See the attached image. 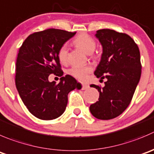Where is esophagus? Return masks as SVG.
I'll return each instance as SVG.
<instances>
[{"mask_svg": "<svg viewBox=\"0 0 154 154\" xmlns=\"http://www.w3.org/2000/svg\"><path fill=\"white\" fill-rule=\"evenodd\" d=\"M81 86H82V89H83V90H85V89H87L89 87V85L86 84V83H82Z\"/></svg>", "mask_w": 154, "mask_h": 154, "instance_id": "34e87169", "label": "esophagus"}]
</instances>
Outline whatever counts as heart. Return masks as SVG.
<instances>
[{
  "label": "heart",
  "instance_id": "1",
  "mask_svg": "<svg viewBox=\"0 0 154 154\" xmlns=\"http://www.w3.org/2000/svg\"><path fill=\"white\" fill-rule=\"evenodd\" d=\"M74 44L77 47L83 50L85 53L91 54L94 51L96 46L95 40L87 34H80L74 38ZM57 57L62 64L68 62V48L66 45H62L57 53ZM89 65H75L69 70V74L79 80H85L87 75L92 71Z\"/></svg>",
  "mask_w": 154,
  "mask_h": 154
}]
</instances>
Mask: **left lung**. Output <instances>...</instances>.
Masks as SVG:
<instances>
[{"mask_svg": "<svg viewBox=\"0 0 154 154\" xmlns=\"http://www.w3.org/2000/svg\"><path fill=\"white\" fill-rule=\"evenodd\" d=\"M103 47L101 62L95 75L106 78L104 86L92 84L99 92L98 101L89 107L99 120L118 117L132 99L141 74L140 51L130 36L110 29H101L95 34Z\"/></svg>", "mask_w": 154, "mask_h": 154, "instance_id": "8db88e82", "label": "left lung"}]
</instances>
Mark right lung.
Instances as JSON below:
<instances>
[{
    "instance_id": "right-lung-1",
    "label": "right lung",
    "mask_w": 154,
    "mask_h": 154,
    "mask_svg": "<svg viewBox=\"0 0 154 154\" xmlns=\"http://www.w3.org/2000/svg\"><path fill=\"white\" fill-rule=\"evenodd\" d=\"M76 32L50 28L30 34L18 53L16 63V86L30 113L37 118L51 120L64 113L68 94L80 84L65 75L57 57L59 48ZM51 73L61 76L60 82H50Z\"/></svg>"
}]
</instances>
